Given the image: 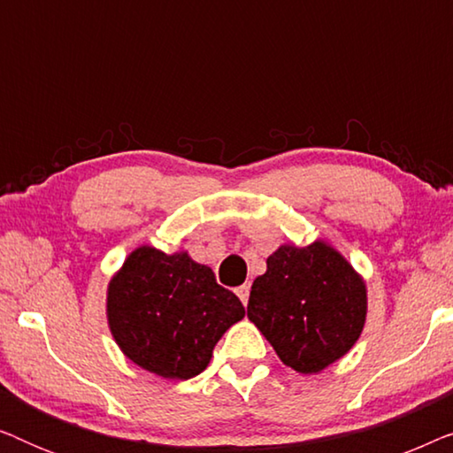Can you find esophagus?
Here are the masks:
<instances>
[{
    "label": "esophagus",
    "instance_id": "34e87169",
    "mask_svg": "<svg viewBox=\"0 0 453 453\" xmlns=\"http://www.w3.org/2000/svg\"><path fill=\"white\" fill-rule=\"evenodd\" d=\"M250 290H251L250 284H243V287L237 288V296L241 299V303H243V305H247V301H250Z\"/></svg>",
    "mask_w": 453,
    "mask_h": 453
}]
</instances>
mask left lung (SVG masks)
<instances>
[{
  "label": "left lung",
  "mask_w": 453,
  "mask_h": 453,
  "mask_svg": "<svg viewBox=\"0 0 453 453\" xmlns=\"http://www.w3.org/2000/svg\"><path fill=\"white\" fill-rule=\"evenodd\" d=\"M253 280L247 318L299 373H318L361 336L367 293L361 276L330 245H282Z\"/></svg>",
  "instance_id": "obj_1"
}]
</instances>
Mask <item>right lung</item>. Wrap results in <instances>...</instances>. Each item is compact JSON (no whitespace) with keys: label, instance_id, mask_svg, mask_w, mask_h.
<instances>
[{"label":"right lung","instance_id":"1","mask_svg":"<svg viewBox=\"0 0 453 453\" xmlns=\"http://www.w3.org/2000/svg\"><path fill=\"white\" fill-rule=\"evenodd\" d=\"M107 313L127 358L160 377L191 380L208 367L216 342L245 309L188 253L138 247L109 284Z\"/></svg>","mask_w":453,"mask_h":453}]
</instances>
